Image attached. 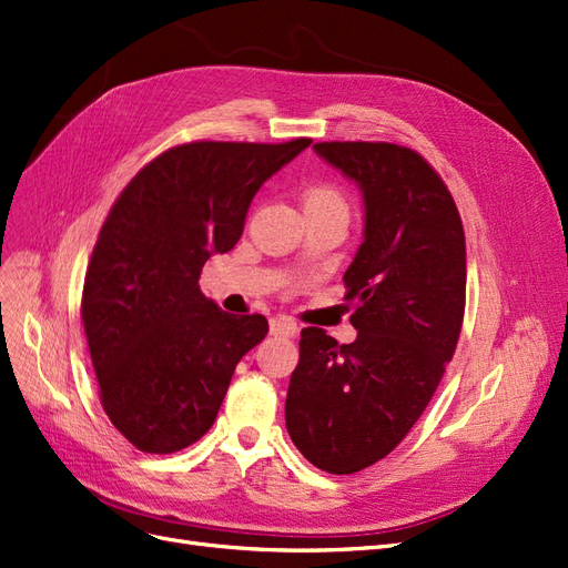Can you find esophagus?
Masks as SVG:
<instances>
[{"label": "esophagus", "mask_w": 568, "mask_h": 568, "mask_svg": "<svg viewBox=\"0 0 568 568\" xmlns=\"http://www.w3.org/2000/svg\"><path fill=\"white\" fill-rule=\"evenodd\" d=\"M271 334H276V337H295V334H300V325L287 316H276L271 318Z\"/></svg>", "instance_id": "34e87169"}]
</instances>
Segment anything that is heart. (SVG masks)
Returning <instances> with one entry per match:
<instances>
[{"mask_svg":"<svg viewBox=\"0 0 568 568\" xmlns=\"http://www.w3.org/2000/svg\"><path fill=\"white\" fill-rule=\"evenodd\" d=\"M306 205H334L346 210V199L334 184H313L304 192V207Z\"/></svg>","mask_w":568,"mask_h":568,"instance_id":"heart-1","label":"heart"}]
</instances>
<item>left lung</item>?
I'll return each instance as SVG.
<instances>
[{"label": "left lung", "mask_w": 568, "mask_h": 568, "mask_svg": "<svg viewBox=\"0 0 568 568\" xmlns=\"http://www.w3.org/2000/svg\"><path fill=\"white\" fill-rule=\"evenodd\" d=\"M365 199V241L344 273L353 344L304 327L285 424L313 466L351 475L388 456L445 376L466 311V236L435 168L393 142H318Z\"/></svg>", "instance_id": "left-lung-1"}]
</instances>
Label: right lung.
I'll return each instance as SVG.
<instances>
[{
  "mask_svg": "<svg viewBox=\"0 0 568 568\" xmlns=\"http://www.w3.org/2000/svg\"><path fill=\"white\" fill-rule=\"evenodd\" d=\"M311 144H178L123 186L83 278L81 321L112 426L146 454L201 439L243 355L268 332L260 313L231 316L199 278L243 234L252 196Z\"/></svg>",
  "mask_w": 568,
  "mask_h": 568,
  "instance_id": "obj_1",
  "label": "right lung"
}]
</instances>
